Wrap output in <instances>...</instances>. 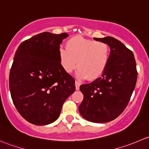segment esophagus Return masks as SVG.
I'll use <instances>...</instances> for the list:
<instances>
[{
    "mask_svg": "<svg viewBox=\"0 0 149 149\" xmlns=\"http://www.w3.org/2000/svg\"><path fill=\"white\" fill-rule=\"evenodd\" d=\"M75 84H76V90H79V87H80V82L77 81H76V82H75Z\"/></svg>",
    "mask_w": 149,
    "mask_h": 149,
    "instance_id": "1",
    "label": "esophagus"
}]
</instances>
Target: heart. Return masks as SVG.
<instances>
[{
    "instance_id": "obj_1",
    "label": "heart",
    "mask_w": 149,
    "mask_h": 149,
    "mask_svg": "<svg viewBox=\"0 0 149 149\" xmlns=\"http://www.w3.org/2000/svg\"><path fill=\"white\" fill-rule=\"evenodd\" d=\"M60 62L66 73H70L77 66L76 76L95 79L102 75L109 61L110 49L107 43L95 42L82 36L69 39L66 47L59 48Z\"/></svg>"
}]
</instances>
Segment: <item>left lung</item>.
I'll use <instances>...</instances> for the list:
<instances>
[{
	"label": "left lung",
	"instance_id": "8db88e82",
	"mask_svg": "<svg viewBox=\"0 0 149 149\" xmlns=\"http://www.w3.org/2000/svg\"><path fill=\"white\" fill-rule=\"evenodd\" d=\"M94 39L109 45V61L101 77L80 86L84 100L79 110L86 120L104 123L125 109L136 86L137 70L134 55L121 42L112 37Z\"/></svg>",
	"mask_w": 149,
	"mask_h": 149
}]
</instances>
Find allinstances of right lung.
<instances>
[{"label": "right lung", "mask_w": 149, "mask_h": 149, "mask_svg": "<svg viewBox=\"0 0 149 149\" xmlns=\"http://www.w3.org/2000/svg\"><path fill=\"white\" fill-rule=\"evenodd\" d=\"M67 33L42 32L22 42L9 76L12 100L30 123L45 125L56 120L66 99L76 90L75 80L60 62L59 48Z\"/></svg>", "instance_id": "right-lung-1"}]
</instances>
